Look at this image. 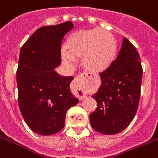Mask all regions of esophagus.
Instances as JSON below:
<instances>
[{"instance_id":"obj_1","label":"esophagus","mask_w":158,"mask_h":158,"mask_svg":"<svg viewBox=\"0 0 158 158\" xmlns=\"http://www.w3.org/2000/svg\"><path fill=\"white\" fill-rule=\"evenodd\" d=\"M91 77L88 73H81L77 75L74 82V88L76 95L80 100H83L86 97V92L84 90V83L87 79Z\"/></svg>"}]
</instances>
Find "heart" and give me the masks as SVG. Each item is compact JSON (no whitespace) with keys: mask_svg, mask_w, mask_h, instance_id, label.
I'll use <instances>...</instances> for the list:
<instances>
[{"mask_svg":"<svg viewBox=\"0 0 158 158\" xmlns=\"http://www.w3.org/2000/svg\"><path fill=\"white\" fill-rule=\"evenodd\" d=\"M66 48L61 51V59L68 66L76 63L75 57H83V63L92 72H101L109 67L116 52L114 37L101 29L81 31L68 39Z\"/></svg>","mask_w":158,"mask_h":158,"instance_id":"heart-1","label":"heart"}]
</instances>
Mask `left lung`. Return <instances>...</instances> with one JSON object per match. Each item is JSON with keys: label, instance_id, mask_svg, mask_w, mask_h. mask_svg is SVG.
Wrapping results in <instances>:
<instances>
[{"label": "left lung", "instance_id": "8db88e82", "mask_svg": "<svg viewBox=\"0 0 158 158\" xmlns=\"http://www.w3.org/2000/svg\"><path fill=\"white\" fill-rule=\"evenodd\" d=\"M143 69L132 44L123 37L116 59L100 73L101 85L92 96L97 110L90 114L92 128L105 135L123 131L136 114L140 97Z\"/></svg>", "mask_w": 158, "mask_h": 158}]
</instances>
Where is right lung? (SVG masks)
<instances>
[{"instance_id": "obj_1", "label": "right lung", "mask_w": 158, "mask_h": 158, "mask_svg": "<svg viewBox=\"0 0 158 158\" xmlns=\"http://www.w3.org/2000/svg\"><path fill=\"white\" fill-rule=\"evenodd\" d=\"M74 24L65 22L37 29L20 50L17 70L18 101L24 121L38 135H50L64 127L66 114L79 99L70 92L74 77L61 76L64 36Z\"/></svg>"}]
</instances>
